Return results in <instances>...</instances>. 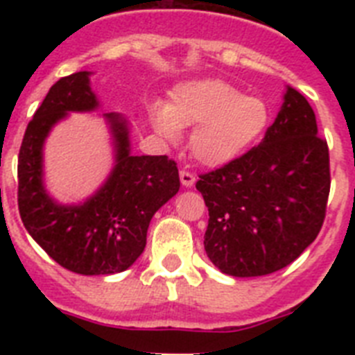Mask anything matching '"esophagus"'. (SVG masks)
Wrapping results in <instances>:
<instances>
[{
	"label": "esophagus",
	"instance_id": "esophagus-1",
	"mask_svg": "<svg viewBox=\"0 0 355 355\" xmlns=\"http://www.w3.org/2000/svg\"><path fill=\"white\" fill-rule=\"evenodd\" d=\"M180 180H181V184L187 188L193 187L196 184V175L192 174V172H188V171H181L180 172Z\"/></svg>",
	"mask_w": 355,
	"mask_h": 355
}]
</instances>
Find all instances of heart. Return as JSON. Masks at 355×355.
Returning <instances> with one entry per match:
<instances>
[{"mask_svg":"<svg viewBox=\"0 0 355 355\" xmlns=\"http://www.w3.org/2000/svg\"><path fill=\"white\" fill-rule=\"evenodd\" d=\"M156 133L178 142L181 128L193 126L190 150L206 167H224L249 153L270 128L272 110L259 96H243L234 85L213 78L178 85L168 105L150 106Z\"/></svg>","mask_w":355,"mask_h":355,"instance_id":"1","label":"heart"}]
</instances>
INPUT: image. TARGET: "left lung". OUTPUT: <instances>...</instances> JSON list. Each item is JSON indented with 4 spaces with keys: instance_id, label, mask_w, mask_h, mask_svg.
I'll return each mask as SVG.
<instances>
[{
    "instance_id": "left-lung-1",
    "label": "left lung",
    "mask_w": 355,
    "mask_h": 355,
    "mask_svg": "<svg viewBox=\"0 0 355 355\" xmlns=\"http://www.w3.org/2000/svg\"><path fill=\"white\" fill-rule=\"evenodd\" d=\"M274 124L249 153L200 175L205 249L233 277L277 272L311 245L325 218L329 147L306 97L288 87Z\"/></svg>"
}]
</instances>
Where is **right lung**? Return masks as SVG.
I'll list each match as a JSON object with an SVG mask.
<instances>
[{
    "label": "right lung",
    "mask_w": 355,
    "mask_h": 355,
    "mask_svg": "<svg viewBox=\"0 0 355 355\" xmlns=\"http://www.w3.org/2000/svg\"><path fill=\"white\" fill-rule=\"evenodd\" d=\"M89 71L60 78L49 89L24 133L17 163L19 215L31 238L58 265L81 275L130 268L146 249L156 211L180 190V172L167 156H133L130 122L103 114L112 135L114 168L94 196L60 205L44 187V142L71 112H96L99 99Z\"/></svg>",
    "instance_id": "1"
}]
</instances>
